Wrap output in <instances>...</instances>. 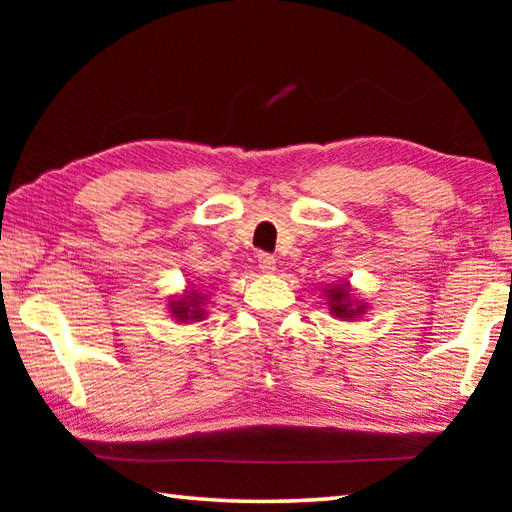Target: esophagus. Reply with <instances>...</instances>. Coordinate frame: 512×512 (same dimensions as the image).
<instances>
[{"instance_id":"esophagus-1","label":"esophagus","mask_w":512,"mask_h":512,"mask_svg":"<svg viewBox=\"0 0 512 512\" xmlns=\"http://www.w3.org/2000/svg\"><path fill=\"white\" fill-rule=\"evenodd\" d=\"M257 264H259V268H262V273H275V257L259 255Z\"/></svg>"}]
</instances>
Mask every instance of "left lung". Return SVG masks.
<instances>
[{"label":"left lung","instance_id":"left-lung-1","mask_svg":"<svg viewBox=\"0 0 512 512\" xmlns=\"http://www.w3.org/2000/svg\"><path fill=\"white\" fill-rule=\"evenodd\" d=\"M325 298H327V309L329 314H332L334 318L339 320H357L361 318L363 314L368 311V302L363 300L357 291H354V287L350 282H334V284H327V287L323 289Z\"/></svg>","mask_w":512,"mask_h":512}]
</instances>
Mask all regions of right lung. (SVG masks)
<instances>
[{"label":"right lung","instance_id":"1","mask_svg":"<svg viewBox=\"0 0 512 512\" xmlns=\"http://www.w3.org/2000/svg\"><path fill=\"white\" fill-rule=\"evenodd\" d=\"M207 302H210V291H203L198 284H187L183 293H176L169 300V316L178 325H189L205 320Z\"/></svg>","mask_w":512,"mask_h":512}]
</instances>
